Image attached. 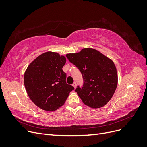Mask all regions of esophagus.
Returning <instances> with one entry per match:
<instances>
[{
	"label": "esophagus",
	"instance_id": "obj_1",
	"mask_svg": "<svg viewBox=\"0 0 147 147\" xmlns=\"http://www.w3.org/2000/svg\"><path fill=\"white\" fill-rule=\"evenodd\" d=\"M72 86L74 87V88H76V87H77V84H76V83L74 82V83L72 84Z\"/></svg>",
	"mask_w": 147,
	"mask_h": 147
}]
</instances>
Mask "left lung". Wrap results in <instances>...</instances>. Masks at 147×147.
Segmentation results:
<instances>
[{"mask_svg": "<svg viewBox=\"0 0 147 147\" xmlns=\"http://www.w3.org/2000/svg\"><path fill=\"white\" fill-rule=\"evenodd\" d=\"M66 57L82 74L83 87L78 86L75 91L83 103L93 109L107 104L118 84L117 71L112 60L91 48L67 54Z\"/></svg>", "mask_w": 147, "mask_h": 147, "instance_id": "left-lung-1", "label": "left lung"}]
</instances>
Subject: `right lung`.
<instances>
[{
	"label": "right lung",
	"instance_id": "add662e5",
	"mask_svg": "<svg viewBox=\"0 0 147 147\" xmlns=\"http://www.w3.org/2000/svg\"><path fill=\"white\" fill-rule=\"evenodd\" d=\"M65 63V56L48 51L38 56L26 70V90L30 100L41 109L50 112L58 109L74 90L66 83V74L63 70Z\"/></svg>",
	"mask_w": 147,
	"mask_h": 147
}]
</instances>
